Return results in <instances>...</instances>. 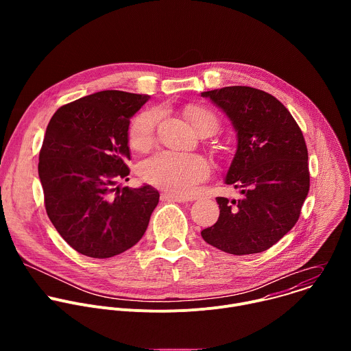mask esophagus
<instances>
[{"label": "esophagus", "instance_id": "esophagus-1", "mask_svg": "<svg viewBox=\"0 0 351 351\" xmlns=\"http://www.w3.org/2000/svg\"><path fill=\"white\" fill-rule=\"evenodd\" d=\"M161 199H164V202H173V203H186L187 199L184 197H180V195H176L173 193H169V191H164L161 194Z\"/></svg>", "mask_w": 351, "mask_h": 351}]
</instances>
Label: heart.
I'll list each match as a JSON object with an SVG mask.
<instances>
[{
	"label": "heart",
	"mask_w": 351,
	"mask_h": 351,
	"mask_svg": "<svg viewBox=\"0 0 351 351\" xmlns=\"http://www.w3.org/2000/svg\"><path fill=\"white\" fill-rule=\"evenodd\" d=\"M186 117L199 133L204 129L218 128L217 117L204 107H190ZM160 111L148 110L138 114L129 129V143L134 149H145L156 140ZM140 176L160 189L176 195H190L197 186L210 175V164L202 156L175 152H160L140 165Z\"/></svg>",
	"instance_id": "obj_1"
}]
</instances>
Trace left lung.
<instances>
[{
    "instance_id": "obj_1",
    "label": "left lung",
    "mask_w": 351,
    "mask_h": 351,
    "mask_svg": "<svg viewBox=\"0 0 351 351\" xmlns=\"http://www.w3.org/2000/svg\"><path fill=\"white\" fill-rule=\"evenodd\" d=\"M202 95L228 115L237 132L225 183L243 194L237 202L217 197L219 218L202 236L234 256L265 252L295 225L310 190L303 132L279 99L263 90L229 86Z\"/></svg>"
}]
</instances>
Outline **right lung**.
Listing matches in <instances>:
<instances>
[{"instance_id": "obj_1", "label": "right lung", "mask_w": 351, "mask_h": 351, "mask_svg": "<svg viewBox=\"0 0 351 351\" xmlns=\"http://www.w3.org/2000/svg\"><path fill=\"white\" fill-rule=\"evenodd\" d=\"M148 95L98 91L57 110L38 156V176L49 221L77 253L110 258L144 234L160 193L129 180L130 118Z\"/></svg>"}]
</instances>
